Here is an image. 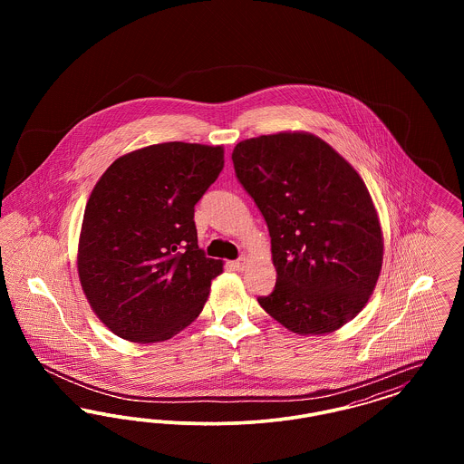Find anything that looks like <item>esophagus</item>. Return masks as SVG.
<instances>
[{
    "instance_id": "34e87169",
    "label": "esophagus",
    "mask_w": 464,
    "mask_h": 464,
    "mask_svg": "<svg viewBox=\"0 0 464 464\" xmlns=\"http://www.w3.org/2000/svg\"><path fill=\"white\" fill-rule=\"evenodd\" d=\"M246 263H248V259H246V257H240V259H237V261H233V263H231V267H233V269H237V271H243V269L246 267Z\"/></svg>"
}]
</instances>
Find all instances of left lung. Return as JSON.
Masks as SVG:
<instances>
[{
	"label": "left lung",
	"mask_w": 464,
	"mask_h": 464,
	"mask_svg": "<svg viewBox=\"0 0 464 464\" xmlns=\"http://www.w3.org/2000/svg\"><path fill=\"white\" fill-rule=\"evenodd\" d=\"M245 191L271 237L275 290L259 304L299 335L331 334L363 309L384 252L382 227L363 179L309 132L245 139L233 150Z\"/></svg>",
	"instance_id": "1"
}]
</instances>
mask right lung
<instances>
[{"mask_svg":"<svg viewBox=\"0 0 464 464\" xmlns=\"http://www.w3.org/2000/svg\"><path fill=\"white\" fill-rule=\"evenodd\" d=\"M222 167V146L161 142L116 158L93 186L78 276L118 337L161 343L198 318L222 261L198 246L195 205Z\"/></svg>","mask_w":464,"mask_h":464,"instance_id":"add662e5","label":"right lung"}]
</instances>
